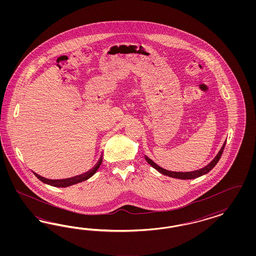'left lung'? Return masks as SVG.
Returning <instances> with one entry per match:
<instances>
[{"instance_id": "1", "label": "left lung", "mask_w": 256, "mask_h": 256, "mask_svg": "<svg viewBox=\"0 0 256 256\" xmlns=\"http://www.w3.org/2000/svg\"><path fill=\"white\" fill-rule=\"evenodd\" d=\"M225 144H226V142H224L222 148H220V150L218 151L217 156L214 158V160H213L211 162L208 163L206 167L202 168L200 170H192V172H172V170H165V169H163L162 167H160L158 165H156L153 160H151L148 158V156H146L144 158H146V160L153 168H155L156 170H158V172H160V174H162L164 176H170V178H199V176H204V174L210 172V170H212V169L216 166V164H217L220 158V156L222 155V152H224V149L225 148Z\"/></svg>"}]
</instances>
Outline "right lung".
Returning <instances> with one entry per match:
<instances>
[{
    "mask_svg": "<svg viewBox=\"0 0 256 256\" xmlns=\"http://www.w3.org/2000/svg\"><path fill=\"white\" fill-rule=\"evenodd\" d=\"M101 163H102V156H100V158L98 160V163L94 166L93 169L86 172L82 174H80V176H73V178H70L54 179V180H52V179H48L45 178H42L41 176H39V174H36V172H34V174L40 181H42L43 183L48 184V185H50V186H57V188H66V186H72V185L78 184V183H80V182L86 181L87 179L90 178L91 176H93L94 174H96V172L98 170Z\"/></svg>",
    "mask_w": 256,
    "mask_h": 256,
    "instance_id": "right-lung-1",
    "label": "right lung"
}]
</instances>
